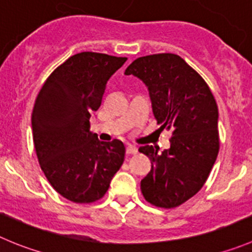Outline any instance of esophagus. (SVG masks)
Masks as SVG:
<instances>
[{
    "label": "esophagus",
    "mask_w": 252,
    "mask_h": 252,
    "mask_svg": "<svg viewBox=\"0 0 252 252\" xmlns=\"http://www.w3.org/2000/svg\"><path fill=\"white\" fill-rule=\"evenodd\" d=\"M126 154H135V153L138 152V149H137V147H134V145H128L126 149Z\"/></svg>",
    "instance_id": "1"
}]
</instances>
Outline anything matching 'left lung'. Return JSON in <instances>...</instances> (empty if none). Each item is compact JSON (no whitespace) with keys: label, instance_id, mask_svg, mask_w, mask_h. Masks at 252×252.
<instances>
[{"label":"left lung","instance_id":"1","mask_svg":"<svg viewBox=\"0 0 252 252\" xmlns=\"http://www.w3.org/2000/svg\"><path fill=\"white\" fill-rule=\"evenodd\" d=\"M126 74L144 82L155 119L161 130L171 131L163 153L153 145L139 148L152 161L140 182L143 196L158 208H176L204 187L218 157L216 100L203 77L173 53L137 58Z\"/></svg>","mask_w":252,"mask_h":252}]
</instances>
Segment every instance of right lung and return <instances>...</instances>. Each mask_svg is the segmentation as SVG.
I'll use <instances>...</instances> for the list:
<instances>
[{
	"label": "right lung",
	"instance_id": "1",
	"mask_svg": "<svg viewBox=\"0 0 252 252\" xmlns=\"http://www.w3.org/2000/svg\"><path fill=\"white\" fill-rule=\"evenodd\" d=\"M126 61L77 53L51 73L37 95L32 133L39 165L53 189L73 203L102 199L124 161L123 143L100 142L89 130V118L102 104L108 79Z\"/></svg>",
	"mask_w": 252,
	"mask_h": 252
}]
</instances>
